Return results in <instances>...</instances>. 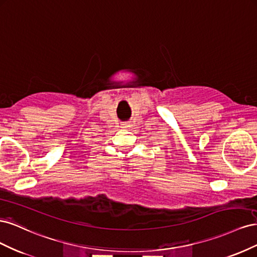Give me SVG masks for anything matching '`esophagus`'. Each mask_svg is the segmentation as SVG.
Here are the masks:
<instances>
[{"mask_svg": "<svg viewBox=\"0 0 257 257\" xmlns=\"http://www.w3.org/2000/svg\"><path fill=\"white\" fill-rule=\"evenodd\" d=\"M122 126H123V127H128L130 125H128V123H123Z\"/></svg>", "mask_w": 257, "mask_h": 257, "instance_id": "obj_1", "label": "esophagus"}]
</instances>
